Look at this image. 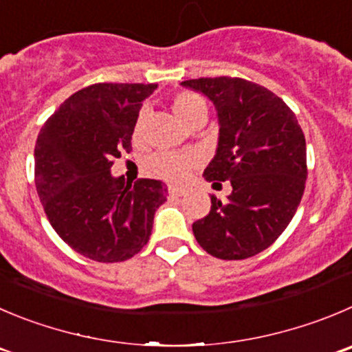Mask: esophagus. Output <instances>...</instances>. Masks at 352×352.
Returning <instances> with one entry per match:
<instances>
[{"label": "esophagus", "instance_id": "1", "mask_svg": "<svg viewBox=\"0 0 352 352\" xmlns=\"http://www.w3.org/2000/svg\"><path fill=\"white\" fill-rule=\"evenodd\" d=\"M169 193L173 197H183V195H186V190L178 188V186H169Z\"/></svg>", "mask_w": 352, "mask_h": 352}]
</instances>
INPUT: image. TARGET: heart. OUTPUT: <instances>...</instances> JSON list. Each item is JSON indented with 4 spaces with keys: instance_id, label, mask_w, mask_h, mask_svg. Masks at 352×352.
Segmentation results:
<instances>
[{
    "instance_id": "heart-1",
    "label": "heart",
    "mask_w": 352,
    "mask_h": 352,
    "mask_svg": "<svg viewBox=\"0 0 352 352\" xmlns=\"http://www.w3.org/2000/svg\"><path fill=\"white\" fill-rule=\"evenodd\" d=\"M173 110L176 116L188 126L195 117H207V103L200 95L193 91H182L174 95ZM143 128V112L136 119L135 124V136H140ZM195 159L188 153H176V152H159L150 159V169L159 178L167 179L173 183H182L188 178L190 170L193 169Z\"/></svg>"
}]
</instances>
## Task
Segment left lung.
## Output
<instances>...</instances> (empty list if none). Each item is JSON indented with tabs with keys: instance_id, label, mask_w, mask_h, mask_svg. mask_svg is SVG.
<instances>
[{
	"instance_id": "left-lung-1",
	"label": "left lung",
	"mask_w": 352,
	"mask_h": 352,
	"mask_svg": "<svg viewBox=\"0 0 352 352\" xmlns=\"http://www.w3.org/2000/svg\"><path fill=\"white\" fill-rule=\"evenodd\" d=\"M183 86L216 105L219 143L204 170L207 182L232 183L226 202L192 224L199 245L217 259L263 252L289 226L306 188V138L280 96L242 78H200Z\"/></svg>"
}]
</instances>
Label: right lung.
I'll return each instance as SVG.
<instances>
[{
  "instance_id": "add662e5",
  "label": "right lung",
  "mask_w": 352,
  "mask_h": 352,
  "mask_svg": "<svg viewBox=\"0 0 352 352\" xmlns=\"http://www.w3.org/2000/svg\"><path fill=\"white\" fill-rule=\"evenodd\" d=\"M157 85L98 82L79 89L43 124L34 148V182L46 217L76 252L120 263L152 235L167 186L142 178L126 185L110 167L131 150L142 102Z\"/></svg>"
}]
</instances>
